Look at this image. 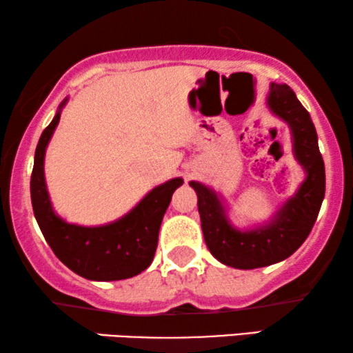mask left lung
I'll list each match as a JSON object with an SVG mask.
<instances>
[{
	"label": "left lung",
	"instance_id": "left-lung-1",
	"mask_svg": "<svg viewBox=\"0 0 353 353\" xmlns=\"http://www.w3.org/2000/svg\"><path fill=\"white\" fill-rule=\"evenodd\" d=\"M267 103L276 117L290 125L296 160L305 170V181L296 195L281 206L274 221L254 230H236L228 222L216 193L200 182H190L198 196L208 250L217 261L233 269H259L290 257L309 236L325 198V163L309 112L288 84L272 83Z\"/></svg>",
	"mask_w": 353,
	"mask_h": 353
}]
</instances>
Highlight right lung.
<instances>
[{
  "label": "right lung",
  "instance_id": "right-lung-1",
  "mask_svg": "<svg viewBox=\"0 0 353 353\" xmlns=\"http://www.w3.org/2000/svg\"><path fill=\"white\" fill-rule=\"evenodd\" d=\"M65 102L67 99L43 131L34 152L30 179L34 217L54 254L79 276L96 281L131 278L152 264L163 216L170 206L172 193L183 181L176 177L155 187L131 212L112 224L101 227L67 224L54 212L44 182V153Z\"/></svg>",
  "mask_w": 353,
  "mask_h": 353
}]
</instances>
